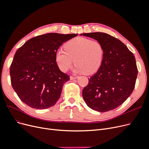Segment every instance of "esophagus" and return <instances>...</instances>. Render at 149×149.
<instances>
[{"label":"esophagus","mask_w":149,"mask_h":149,"mask_svg":"<svg viewBox=\"0 0 149 149\" xmlns=\"http://www.w3.org/2000/svg\"><path fill=\"white\" fill-rule=\"evenodd\" d=\"M77 78H78V77H73V76H70V80H74V79H76Z\"/></svg>","instance_id":"1"}]
</instances>
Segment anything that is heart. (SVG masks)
Wrapping results in <instances>:
<instances>
[{
    "mask_svg": "<svg viewBox=\"0 0 149 149\" xmlns=\"http://www.w3.org/2000/svg\"><path fill=\"white\" fill-rule=\"evenodd\" d=\"M64 50H57L55 60L62 72L72 67L75 61L74 72L93 74L100 68L104 50L102 44L86 38L78 37L69 41L64 47Z\"/></svg>",
    "mask_w": 149,
    "mask_h": 149,
    "instance_id": "obj_1",
    "label": "heart"
}]
</instances>
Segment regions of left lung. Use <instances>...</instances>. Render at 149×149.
Listing matches in <instances>:
<instances>
[{
    "mask_svg": "<svg viewBox=\"0 0 149 149\" xmlns=\"http://www.w3.org/2000/svg\"><path fill=\"white\" fill-rule=\"evenodd\" d=\"M99 41L104 54L102 65L89 79L83 97L90 108L99 112L112 110L131 95L138 75L135 57L118 39L102 32L83 33Z\"/></svg>",
    "mask_w": 149,
    "mask_h": 149,
    "instance_id": "8db88e82",
    "label": "left lung"
}]
</instances>
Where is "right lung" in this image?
<instances>
[{
    "label": "right lung",
    "mask_w": 149,
    "mask_h": 149,
    "mask_svg": "<svg viewBox=\"0 0 149 149\" xmlns=\"http://www.w3.org/2000/svg\"><path fill=\"white\" fill-rule=\"evenodd\" d=\"M77 35L44 34L31 38L17 49L10 74L13 88L24 103L42 109L56 103L70 79L60 70L55 54L64 42Z\"/></svg>",
    "instance_id": "right-lung-1"
}]
</instances>
